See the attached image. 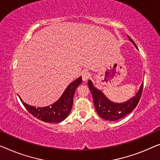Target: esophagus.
<instances>
[{
	"mask_svg": "<svg viewBox=\"0 0 160 160\" xmlns=\"http://www.w3.org/2000/svg\"><path fill=\"white\" fill-rule=\"evenodd\" d=\"M90 78V74L88 72H83L82 74V80L84 81V82H86V81L89 79Z\"/></svg>",
	"mask_w": 160,
	"mask_h": 160,
	"instance_id": "1",
	"label": "esophagus"
}]
</instances>
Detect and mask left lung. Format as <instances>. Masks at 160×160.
<instances>
[{
  "instance_id": "8db88e82",
  "label": "left lung",
  "mask_w": 160,
  "mask_h": 160,
  "mask_svg": "<svg viewBox=\"0 0 160 160\" xmlns=\"http://www.w3.org/2000/svg\"><path fill=\"white\" fill-rule=\"evenodd\" d=\"M127 37L129 41L132 42L134 47L138 49L134 42L131 39L129 36L127 35ZM143 85H144V82L142 83L139 91L135 94L134 96L131 98L128 101L123 102V103H115V102L110 101L103 94V92H102L101 90L94 87L91 80H88V88L91 92L95 108L98 114L105 120L111 121H116L123 118L137 107L140 98L142 96Z\"/></svg>"
}]
</instances>
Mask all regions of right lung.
I'll return each instance as SVG.
<instances>
[{
    "label": "right lung",
    "instance_id": "1",
    "mask_svg": "<svg viewBox=\"0 0 160 160\" xmlns=\"http://www.w3.org/2000/svg\"><path fill=\"white\" fill-rule=\"evenodd\" d=\"M82 82L80 77L70 83L55 103L46 107H35L27 104L19 97L21 103L29 113L39 120L47 123H59L70 114L73 104V96L76 88Z\"/></svg>",
    "mask_w": 160,
    "mask_h": 160
}]
</instances>
